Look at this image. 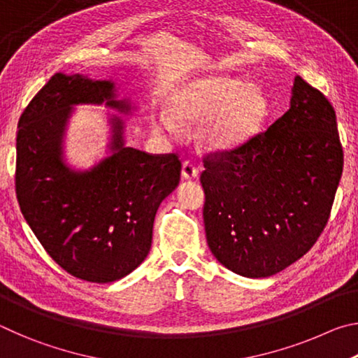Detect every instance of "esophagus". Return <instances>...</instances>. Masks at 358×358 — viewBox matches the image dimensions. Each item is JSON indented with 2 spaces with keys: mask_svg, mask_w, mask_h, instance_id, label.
I'll return each mask as SVG.
<instances>
[{
  "mask_svg": "<svg viewBox=\"0 0 358 358\" xmlns=\"http://www.w3.org/2000/svg\"><path fill=\"white\" fill-rule=\"evenodd\" d=\"M199 175V167L191 161H185L183 166H181V177L185 180H194L197 178Z\"/></svg>",
  "mask_w": 358,
  "mask_h": 358,
  "instance_id": "esophagus-1",
  "label": "esophagus"
}]
</instances>
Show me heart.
Wrapping results in <instances>:
<instances>
[{
    "label": "heart",
    "mask_w": 358,
    "mask_h": 358,
    "mask_svg": "<svg viewBox=\"0 0 358 358\" xmlns=\"http://www.w3.org/2000/svg\"><path fill=\"white\" fill-rule=\"evenodd\" d=\"M265 107L256 85L226 76L196 78L172 96L171 112L155 115L153 129L172 137L180 129L178 121L205 120L199 129L201 142L210 150H230L248 141L264 118Z\"/></svg>",
    "instance_id": "1"
}]
</instances>
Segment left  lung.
Returning <instances> with one entry per match:
<instances>
[{
	"instance_id": "1",
	"label": "left lung",
	"mask_w": 358,
	"mask_h": 358,
	"mask_svg": "<svg viewBox=\"0 0 358 358\" xmlns=\"http://www.w3.org/2000/svg\"><path fill=\"white\" fill-rule=\"evenodd\" d=\"M210 251L234 273L266 278L311 250L343 173L335 108L295 77L289 110L240 147L203 157Z\"/></svg>"
}]
</instances>
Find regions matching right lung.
I'll return each instance as SVG.
<instances>
[{"label":"right lung","mask_w":358,"mask_h":358,"mask_svg":"<svg viewBox=\"0 0 358 358\" xmlns=\"http://www.w3.org/2000/svg\"><path fill=\"white\" fill-rule=\"evenodd\" d=\"M115 99L112 80L58 74L23 110L17 131L15 192L22 215L55 262L90 282L129 275L148 256L161 202L180 183L177 155H150L124 145V124L110 118V155L88 171L64 161L63 138L74 107Z\"/></svg>","instance_id":"obj_1"}]
</instances>
